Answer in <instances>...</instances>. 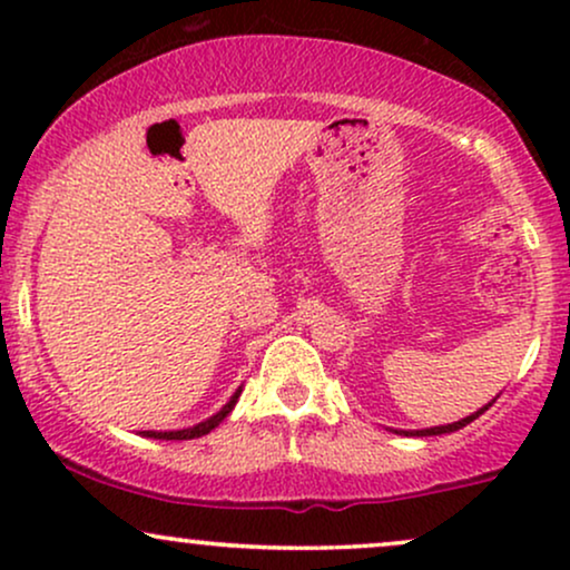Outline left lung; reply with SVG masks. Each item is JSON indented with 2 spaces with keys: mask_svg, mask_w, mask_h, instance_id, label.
I'll return each instance as SVG.
<instances>
[{
  "mask_svg": "<svg viewBox=\"0 0 570 570\" xmlns=\"http://www.w3.org/2000/svg\"><path fill=\"white\" fill-rule=\"evenodd\" d=\"M488 407H482L480 412H474V415H469V417H463V421H458V423H448V426H434V429H423V431H407V434H415V436H436V434H450V431H458V429H463L466 426V423H472L474 417H480L482 412H485Z\"/></svg>",
  "mask_w": 570,
  "mask_h": 570,
  "instance_id": "left-lung-1",
  "label": "left lung"
}]
</instances>
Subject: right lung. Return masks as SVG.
Returning a JSON list of instances; mask_svg holds the SVG:
<instances>
[{
	"mask_svg": "<svg viewBox=\"0 0 570 570\" xmlns=\"http://www.w3.org/2000/svg\"><path fill=\"white\" fill-rule=\"evenodd\" d=\"M238 394H240V391H235L230 402H227L225 407H222V410L217 412V415H212V417H208V421L198 423V426H193V429H181V431H147V436H153V440H195V436L208 434V431L217 429L219 423L225 421L227 415H230V410L235 407V402H238Z\"/></svg>",
	"mask_w": 570,
	"mask_h": 570,
	"instance_id": "1",
	"label": "right lung"
}]
</instances>
